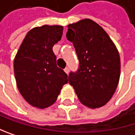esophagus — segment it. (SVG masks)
Masks as SVG:
<instances>
[{
	"label": "esophagus",
	"instance_id": "1",
	"mask_svg": "<svg viewBox=\"0 0 135 135\" xmlns=\"http://www.w3.org/2000/svg\"><path fill=\"white\" fill-rule=\"evenodd\" d=\"M64 71H65L67 74H68V73H69V68H68V67H67V68H64Z\"/></svg>",
	"mask_w": 135,
	"mask_h": 135
}]
</instances>
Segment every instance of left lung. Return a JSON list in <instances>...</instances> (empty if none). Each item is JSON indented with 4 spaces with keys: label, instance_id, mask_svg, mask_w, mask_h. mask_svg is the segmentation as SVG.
<instances>
[{
    "label": "left lung",
    "instance_id": "obj_1",
    "mask_svg": "<svg viewBox=\"0 0 135 135\" xmlns=\"http://www.w3.org/2000/svg\"><path fill=\"white\" fill-rule=\"evenodd\" d=\"M68 27L67 38L73 43L80 62L77 71L69 74V84L83 105L100 108L112 98L119 82L118 51L104 29L91 19Z\"/></svg>",
    "mask_w": 135,
    "mask_h": 135
}]
</instances>
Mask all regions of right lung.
Returning a JSON list of instances; mask_svg holds the SVG:
<instances>
[{"label": "right lung", "mask_w": 135, "mask_h": 135, "mask_svg": "<svg viewBox=\"0 0 135 135\" xmlns=\"http://www.w3.org/2000/svg\"><path fill=\"white\" fill-rule=\"evenodd\" d=\"M62 26L35 27L30 30L20 46L13 68L20 93L33 107L45 109L53 105L68 75L56 64L52 47L63 35Z\"/></svg>", "instance_id": "right-lung-1"}]
</instances>
